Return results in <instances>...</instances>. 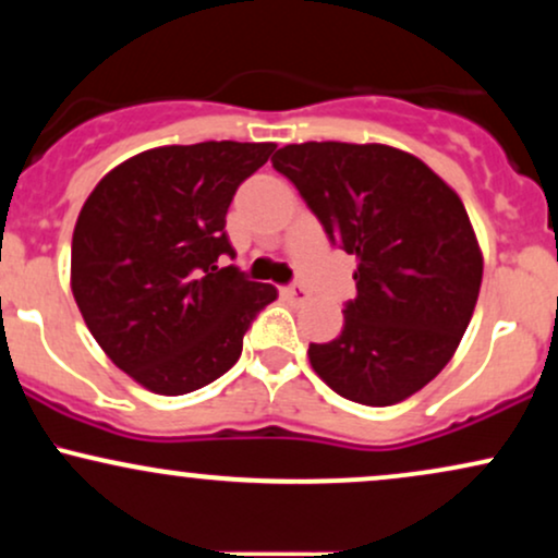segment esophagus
Masks as SVG:
<instances>
[{
	"instance_id": "esophagus-1",
	"label": "esophagus",
	"mask_w": 558,
	"mask_h": 558,
	"mask_svg": "<svg viewBox=\"0 0 558 558\" xmlns=\"http://www.w3.org/2000/svg\"><path fill=\"white\" fill-rule=\"evenodd\" d=\"M280 296H283L286 301H291V304H304L310 293H306L301 286H288V288H283V291H280Z\"/></svg>"
}]
</instances>
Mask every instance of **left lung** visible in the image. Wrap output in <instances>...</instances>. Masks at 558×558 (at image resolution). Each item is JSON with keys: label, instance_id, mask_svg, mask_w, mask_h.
Instances as JSON below:
<instances>
[{"label": "left lung", "instance_id": "1", "mask_svg": "<svg viewBox=\"0 0 558 558\" xmlns=\"http://www.w3.org/2000/svg\"><path fill=\"white\" fill-rule=\"evenodd\" d=\"M272 168L356 257V299L341 336L310 343L312 369L349 401L409 399L446 367L477 304L483 252L462 198L386 144H288Z\"/></svg>", "mask_w": 558, "mask_h": 558}]
</instances>
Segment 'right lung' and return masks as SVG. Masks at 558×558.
<instances>
[{
  "instance_id": "obj_1",
  "label": "right lung",
  "mask_w": 558,
  "mask_h": 558,
  "mask_svg": "<svg viewBox=\"0 0 558 558\" xmlns=\"http://www.w3.org/2000/svg\"><path fill=\"white\" fill-rule=\"evenodd\" d=\"M275 144L157 146L107 172L73 230L70 288L88 330L138 386L183 396L239 362L252 319L278 299L243 278L226 215Z\"/></svg>"
}]
</instances>
